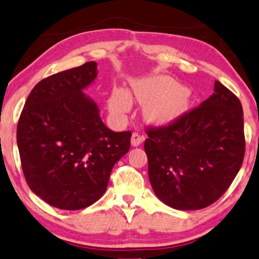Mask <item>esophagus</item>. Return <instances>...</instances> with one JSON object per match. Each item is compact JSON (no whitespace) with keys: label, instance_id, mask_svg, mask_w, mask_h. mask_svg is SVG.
<instances>
[{"label":"esophagus","instance_id":"1","mask_svg":"<svg viewBox=\"0 0 259 259\" xmlns=\"http://www.w3.org/2000/svg\"><path fill=\"white\" fill-rule=\"evenodd\" d=\"M145 135L140 134L139 132H134L132 135V145L135 147L140 146L143 141H145Z\"/></svg>","mask_w":259,"mask_h":259}]
</instances>
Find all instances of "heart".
I'll use <instances>...</instances> for the list:
<instances>
[{
    "instance_id": "1",
    "label": "heart",
    "mask_w": 259,
    "mask_h": 259,
    "mask_svg": "<svg viewBox=\"0 0 259 259\" xmlns=\"http://www.w3.org/2000/svg\"><path fill=\"white\" fill-rule=\"evenodd\" d=\"M137 99L147 103L146 112L150 118L163 120L177 116L184 110L186 96L179 83L168 77H158L138 83L134 88ZM110 107L121 113L128 108V97L120 90L113 92Z\"/></svg>"
}]
</instances>
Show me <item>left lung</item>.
I'll use <instances>...</instances> for the list:
<instances>
[{"instance_id":"obj_1","label":"left lung","mask_w":259,"mask_h":259,"mask_svg":"<svg viewBox=\"0 0 259 259\" xmlns=\"http://www.w3.org/2000/svg\"><path fill=\"white\" fill-rule=\"evenodd\" d=\"M145 131L150 184L159 200L173 209L211 205L230 188L243 163L242 105L219 81L198 107Z\"/></svg>"}]
</instances>
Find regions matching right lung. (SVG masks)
<instances>
[{"label": "right lung", "mask_w": 259, "mask_h": 259, "mask_svg": "<svg viewBox=\"0 0 259 259\" xmlns=\"http://www.w3.org/2000/svg\"><path fill=\"white\" fill-rule=\"evenodd\" d=\"M96 63L42 79L29 93L17 125V145L28 187L48 204L80 210L100 200L132 132H113L81 92Z\"/></svg>", "instance_id": "right-lung-1"}]
</instances>
